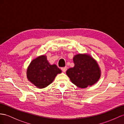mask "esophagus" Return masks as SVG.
I'll return each instance as SVG.
<instances>
[{
  "label": "esophagus",
  "mask_w": 124,
  "mask_h": 124,
  "mask_svg": "<svg viewBox=\"0 0 124 124\" xmlns=\"http://www.w3.org/2000/svg\"><path fill=\"white\" fill-rule=\"evenodd\" d=\"M61 69H62V71H63V72H65L66 71V70H67V68H66V67L62 68Z\"/></svg>",
  "instance_id": "esophagus-1"
}]
</instances>
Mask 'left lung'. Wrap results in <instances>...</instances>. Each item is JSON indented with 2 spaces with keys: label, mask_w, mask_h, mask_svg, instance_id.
<instances>
[{
  "label": "left lung",
  "mask_w": 124,
  "mask_h": 124,
  "mask_svg": "<svg viewBox=\"0 0 124 124\" xmlns=\"http://www.w3.org/2000/svg\"><path fill=\"white\" fill-rule=\"evenodd\" d=\"M74 66L69 69L66 74L72 83L84 88L99 80L101 71L97 61L88 54H78L73 57Z\"/></svg>",
  "instance_id": "left-lung-1"
}]
</instances>
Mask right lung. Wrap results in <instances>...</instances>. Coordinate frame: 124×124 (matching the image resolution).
Wrapping results in <instances>:
<instances>
[{"mask_svg":"<svg viewBox=\"0 0 124 124\" xmlns=\"http://www.w3.org/2000/svg\"><path fill=\"white\" fill-rule=\"evenodd\" d=\"M62 71L55 64H50L46 56H38L31 62L27 70L28 80L39 88H45L51 84L57 74Z\"/></svg>","mask_w":124,"mask_h":124,"instance_id":"obj_1","label":"right lung"}]
</instances>
